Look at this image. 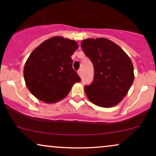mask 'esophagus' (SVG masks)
<instances>
[{"mask_svg":"<svg viewBox=\"0 0 156 156\" xmlns=\"http://www.w3.org/2000/svg\"><path fill=\"white\" fill-rule=\"evenodd\" d=\"M78 75H79V76L81 77V75H82V72H81V69H79L78 71Z\"/></svg>","mask_w":156,"mask_h":156,"instance_id":"1","label":"esophagus"}]
</instances>
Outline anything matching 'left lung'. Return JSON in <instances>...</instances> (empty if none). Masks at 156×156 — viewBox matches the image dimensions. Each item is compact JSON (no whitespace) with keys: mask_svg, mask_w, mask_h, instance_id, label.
I'll use <instances>...</instances> for the list:
<instances>
[{"mask_svg":"<svg viewBox=\"0 0 156 156\" xmlns=\"http://www.w3.org/2000/svg\"><path fill=\"white\" fill-rule=\"evenodd\" d=\"M81 46L94 67L93 81L84 86L87 98L99 107L115 106L134 81L130 58L117 44L104 37L86 39Z\"/></svg>","mask_w":156,"mask_h":156,"instance_id":"obj_1","label":"left lung"}]
</instances>
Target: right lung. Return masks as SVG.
Segmentation results:
<instances>
[{"mask_svg":"<svg viewBox=\"0 0 156 156\" xmlns=\"http://www.w3.org/2000/svg\"><path fill=\"white\" fill-rule=\"evenodd\" d=\"M78 48L75 41L55 36L32 51L26 62L23 76L31 93L46 103L64 98L81 78L73 68L71 55Z\"/></svg>","mask_w":156,"mask_h":156,"instance_id":"add662e5","label":"right lung"}]
</instances>
